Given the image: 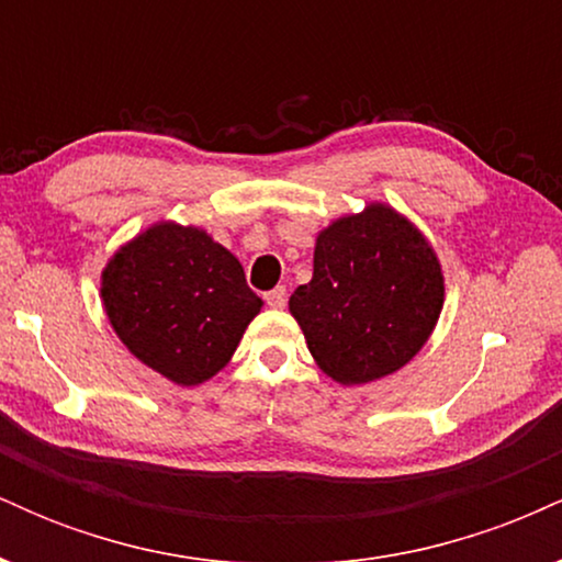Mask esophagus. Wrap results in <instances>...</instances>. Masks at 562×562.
<instances>
[{"label":"esophagus","instance_id":"esophagus-1","mask_svg":"<svg viewBox=\"0 0 562 562\" xmlns=\"http://www.w3.org/2000/svg\"><path fill=\"white\" fill-rule=\"evenodd\" d=\"M263 301H267L269 308H282L288 303V290L285 288H274L269 293H263Z\"/></svg>","mask_w":562,"mask_h":562}]
</instances>
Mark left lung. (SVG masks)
I'll use <instances>...</instances> for the list:
<instances>
[{"mask_svg": "<svg viewBox=\"0 0 562 562\" xmlns=\"http://www.w3.org/2000/svg\"><path fill=\"white\" fill-rule=\"evenodd\" d=\"M308 351L340 385H362L404 367L443 308L436 250L402 214L370 203L317 235L312 282L290 295Z\"/></svg>", "mask_w": 562, "mask_h": 562, "instance_id": "obj_1", "label": "left lung"}]
</instances>
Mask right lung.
<instances>
[{
	"instance_id": "1",
	"label": "right lung",
	"mask_w": 562,
	"mask_h": 562,
	"mask_svg": "<svg viewBox=\"0 0 562 562\" xmlns=\"http://www.w3.org/2000/svg\"><path fill=\"white\" fill-rule=\"evenodd\" d=\"M100 293L128 351L177 385L214 378L263 306L224 245L173 222L115 250Z\"/></svg>"
}]
</instances>
